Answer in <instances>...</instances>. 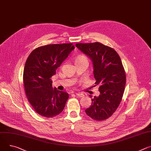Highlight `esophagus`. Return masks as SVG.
Masks as SVG:
<instances>
[{
  "label": "esophagus",
  "instance_id": "esophagus-1",
  "mask_svg": "<svg viewBox=\"0 0 151 151\" xmlns=\"http://www.w3.org/2000/svg\"><path fill=\"white\" fill-rule=\"evenodd\" d=\"M76 95L77 96H79V97H83L84 96V94L82 93H76Z\"/></svg>",
  "mask_w": 151,
  "mask_h": 151
}]
</instances>
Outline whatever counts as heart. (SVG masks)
I'll use <instances>...</instances> for the list:
<instances>
[{"instance_id": "heart-1", "label": "heart", "mask_w": 151, "mask_h": 151, "mask_svg": "<svg viewBox=\"0 0 151 151\" xmlns=\"http://www.w3.org/2000/svg\"><path fill=\"white\" fill-rule=\"evenodd\" d=\"M76 60H87V58L85 57V56H83V55H80L79 57H77V58L76 59ZM88 61V60H87Z\"/></svg>"}]
</instances>
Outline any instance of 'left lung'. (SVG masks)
I'll return each mask as SVG.
<instances>
[{
	"mask_svg": "<svg viewBox=\"0 0 151 151\" xmlns=\"http://www.w3.org/2000/svg\"><path fill=\"white\" fill-rule=\"evenodd\" d=\"M76 47L91 60L94 86L100 92L85 111L94 120H105L115 112L124 93L126 75L121 59L116 50L99 42L77 43Z\"/></svg>",
	"mask_w": 151,
	"mask_h": 151,
	"instance_id": "8db88e82",
	"label": "left lung"
}]
</instances>
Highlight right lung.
<instances>
[{"instance_id": "1", "label": "right lung", "mask_w": 151, "mask_h": 151, "mask_svg": "<svg viewBox=\"0 0 151 151\" xmlns=\"http://www.w3.org/2000/svg\"><path fill=\"white\" fill-rule=\"evenodd\" d=\"M74 49L72 43L48 45L34 49L27 59L23 72L25 93L40 116L54 117L64 108L68 94L53 88L50 78Z\"/></svg>"}]
</instances>
